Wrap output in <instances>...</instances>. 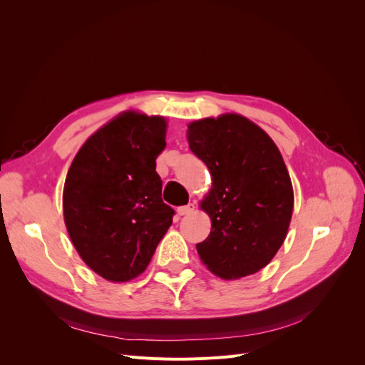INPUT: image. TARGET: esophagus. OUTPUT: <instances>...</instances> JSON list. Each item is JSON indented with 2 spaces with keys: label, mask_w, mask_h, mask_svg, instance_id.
Segmentation results:
<instances>
[{
  "label": "esophagus",
  "mask_w": 365,
  "mask_h": 365,
  "mask_svg": "<svg viewBox=\"0 0 365 365\" xmlns=\"http://www.w3.org/2000/svg\"><path fill=\"white\" fill-rule=\"evenodd\" d=\"M176 212H178V215H180V216H187V215H190V213H193V212H195V204H187V205L178 207V210H176Z\"/></svg>",
  "instance_id": "obj_1"
}]
</instances>
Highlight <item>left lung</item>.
<instances>
[{"instance_id":"8db88e82","label":"left lung","mask_w":365,"mask_h":365,"mask_svg":"<svg viewBox=\"0 0 365 365\" xmlns=\"http://www.w3.org/2000/svg\"><path fill=\"white\" fill-rule=\"evenodd\" d=\"M187 137L213 178L201 202L212 219L208 237L196 244L202 263L225 280L260 271L282 247L294 208L280 150L267 132L237 114L193 121Z\"/></svg>"}]
</instances>
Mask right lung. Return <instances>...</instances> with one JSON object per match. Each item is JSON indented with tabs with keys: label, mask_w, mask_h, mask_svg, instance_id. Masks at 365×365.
Segmentation results:
<instances>
[{
	"label": "right lung",
	"mask_w": 365,
	"mask_h": 365,
	"mask_svg": "<svg viewBox=\"0 0 365 365\" xmlns=\"http://www.w3.org/2000/svg\"><path fill=\"white\" fill-rule=\"evenodd\" d=\"M164 146V118L130 111L88 138L70 165L65 225L82 260L109 282L145 271L172 225L155 170Z\"/></svg>",
	"instance_id": "right-lung-1"
}]
</instances>
